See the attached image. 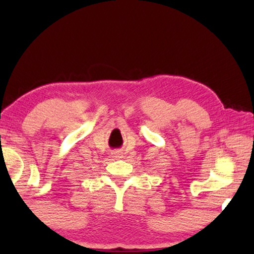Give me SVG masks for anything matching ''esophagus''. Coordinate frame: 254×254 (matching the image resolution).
<instances>
[{"label": "esophagus", "mask_w": 254, "mask_h": 254, "mask_svg": "<svg viewBox=\"0 0 254 254\" xmlns=\"http://www.w3.org/2000/svg\"><path fill=\"white\" fill-rule=\"evenodd\" d=\"M111 155H112V157L116 158V159H119V158L123 157V152H121V151H113Z\"/></svg>", "instance_id": "obj_1"}]
</instances>
